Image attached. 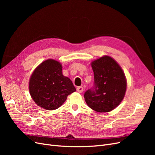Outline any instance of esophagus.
<instances>
[{
  "instance_id": "1",
  "label": "esophagus",
  "mask_w": 155,
  "mask_h": 155,
  "mask_svg": "<svg viewBox=\"0 0 155 155\" xmlns=\"http://www.w3.org/2000/svg\"><path fill=\"white\" fill-rule=\"evenodd\" d=\"M77 91L79 93H81L83 91V87H78L77 88Z\"/></svg>"
}]
</instances>
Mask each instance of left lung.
Here are the masks:
<instances>
[{
  "instance_id": "left-lung-1",
  "label": "left lung",
  "mask_w": 155,
  "mask_h": 155,
  "mask_svg": "<svg viewBox=\"0 0 155 155\" xmlns=\"http://www.w3.org/2000/svg\"><path fill=\"white\" fill-rule=\"evenodd\" d=\"M94 83L85 94L88 106L98 112L114 109L123 100L127 88L124 72L114 59L105 55L92 62Z\"/></svg>"
}]
</instances>
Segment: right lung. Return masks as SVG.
I'll list each match as a JSON object with an SVG mask.
<instances>
[{
  "label": "right lung",
  "mask_w": 155,
  "mask_h": 155,
  "mask_svg": "<svg viewBox=\"0 0 155 155\" xmlns=\"http://www.w3.org/2000/svg\"><path fill=\"white\" fill-rule=\"evenodd\" d=\"M62 68L57 61L48 59L41 63L31 74L30 94L38 106L49 110L57 109L69 94L76 91L72 81L63 75Z\"/></svg>",
  "instance_id": "1"
}]
</instances>
